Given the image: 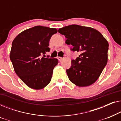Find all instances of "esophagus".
Segmentation results:
<instances>
[{
  "instance_id": "obj_1",
  "label": "esophagus",
  "mask_w": 121,
  "mask_h": 121,
  "mask_svg": "<svg viewBox=\"0 0 121 121\" xmlns=\"http://www.w3.org/2000/svg\"><path fill=\"white\" fill-rule=\"evenodd\" d=\"M57 58H58V60L59 61V62H61V61L63 60V58H62V57H58Z\"/></svg>"
}]
</instances>
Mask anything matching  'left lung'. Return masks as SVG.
<instances>
[{
	"label": "left lung",
	"mask_w": 121,
	"mask_h": 121,
	"mask_svg": "<svg viewBox=\"0 0 121 121\" xmlns=\"http://www.w3.org/2000/svg\"><path fill=\"white\" fill-rule=\"evenodd\" d=\"M58 32L67 38L73 51L80 53L66 70L69 79L75 85L85 87L94 84L100 77L108 60V43L96 30L78 25L60 28Z\"/></svg>",
	"instance_id": "obj_1"
}]
</instances>
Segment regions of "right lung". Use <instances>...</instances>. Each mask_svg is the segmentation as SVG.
I'll list each match as a JSON object with an SVG mask.
<instances>
[{
    "instance_id": "right-lung-1",
    "label": "right lung",
    "mask_w": 121,
    "mask_h": 121,
    "mask_svg": "<svg viewBox=\"0 0 121 121\" xmlns=\"http://www.w3.org/2000/svg\"><path fill=\"white\" fill-rule=\"evenodd\" d=\"M57 31L53 28L36 26L21 32L13 41L10 58L14 70L31 89H42L51 82L58 60L44 57L50 51L51 36Z\"/></svg>"
}]
</instances>
